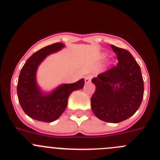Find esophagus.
<instances>
[{
  "instance_id": "obj_1",
  "label": "esophagus",
  "mask_w": 160,
  "mask_h": 160,
  "mask_svg": "<svg viewBox=\"0 0 160 160\" xmlns=\"http://www.w3.org/2000/svg\"><path fill=\"white\" fill-rule=\"evenodd\" d=\"M92 77H93V76L91 75V74H89V75H87L84 78L85 83H89V82L91 80V79H92Z\"/></svg>"
}]
</instances>
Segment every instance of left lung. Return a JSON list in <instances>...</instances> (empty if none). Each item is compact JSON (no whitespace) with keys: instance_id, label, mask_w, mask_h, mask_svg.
I'll return each instance as SVG.
<instances>
[{"instance_id":"obj_1","label":"left lung","mask_w":160,"mask_h":160,"mask_svg":"<svg viewBox=\"0 0 160 160\" xmlns=\"http://www.w3.org/2000/svg\"><path fill=\"white\" fill-rule=\"evenodd\" d=\"M118 63L93 78L95 91L91 98L93 112L101 120L119 123L138 109L144 95L141 68L128 50L112 45Z\"/></svg>"}]
</instances>
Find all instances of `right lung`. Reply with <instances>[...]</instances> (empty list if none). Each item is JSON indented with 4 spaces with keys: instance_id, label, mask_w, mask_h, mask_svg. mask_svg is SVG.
<instances>
[{
    "instance_id": "1",
    "label": "right lung",
    "mask_w": 160,
    "mask_h": 160,
    "mask_svg": "<svg viewBox=\"0 0 160 160\" xmlns=\"http://www.w3.org/2000/svg\"><path fill=\"white\" fill-rule=\"evenodd\" d=\"M64 47L62 43H55L32 54L22 68L17 84L18 102L23 111L32 119L50 122L58 119L66 108L71 93L82 89L84 79L70 84H62L51 94H43L36 83V72L40 63L47 55Z\"/></svg>"
}]
</instances>
